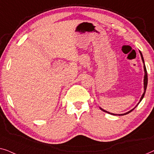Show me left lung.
Masks as SVG:
<instances>
[{"label":"left lung","mask_w":154,"mask_h":154,"mask_svg":"<svg viewBox=\"0 0 154 154\" xmlns=\"http://www.w3.org/2000/svg\"><path fill=\"white\" fill-rule=\"evenodd\" d=\"M139 52L140 54V56H141V58H142V62H143V64H144V93H143V94L142 95V97L140 98V100L139 101V103H137V105L135 106V107L133 108V109H132L131 110H130V111L125 112V113H123V114H114V113H110V112L106 111V110L103 109V108H101L100 107V109L102 111L105 112H106V113H108L109 114H112V115H115V116H123V115H125V114H128V113H130V112H131L133 110L135 109V108H136V107L139 105V103H140V102L142 101V100L143 99V98H144V94H145V92H146V86H147V83H148V77H147V72H146V66H145V64H144V58H143V56H142V54L140 51H139Z\"/></svg>","instance_id":"1"}]
</instances>
